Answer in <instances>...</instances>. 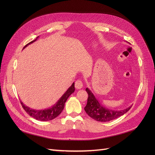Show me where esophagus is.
I'll return each mask as SVG.
<instances>
[{"instance_id":"obj_1","label":"esophagus","mask_w":155,"mask_h":155,"mask_svg":"<svg viewBox=\"0 0 155 155\" xmlns=\"http://www.w3.org/2000/svg\"><path fill=\"white\" fill-rule=\"evenodd\" d=\"M75 87H76L77 89H80L83 87V83L81 80H77L76 82H75Z\"/></svg>"}]
</instances>
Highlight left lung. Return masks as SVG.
Masks as SVG:
<instances>
[{
    "label": "left lung",
    "mask_w": 155,
    "mask_h": 155,
    "mask_svg": "<svg viewBox=\"0 0 155 155\" xmlns=\"http://www.w3.org/2000/svg\"><path fill=\"white\" fill-rule=\"evenodd\" d=\"M86 91L88 96L85 110L89 116L96 121L105 122L113 120L125 114L131 108V107H129L125 109L120 110L109 109L100 104L94 95L88 88H86Z\"/></svg>",
    "instance_id": "left-lung-1"
}]
</instances>
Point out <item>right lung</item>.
<instances>
[{"label": "right lung", "mask_w": 155, "mask_h": 155, "mask_svg": "<svg viewBox=\"0 0 155 155\" xmlns=\"http://www.w3.org/2000/svg\"><path fill=\"white\" fill-rule=\"evenodd\" d=\"M38 37H37L36 39L32 41L28 44H27L23 49L25 48L28 45H29L31 43L35 42ZM75 91V87H74V83H72V85L70 86L68 90L64 93V94L60 97V99L57 101V103L48 109H34L30 108L29 107H27L21 101V104L23 107V109L25 110L28 114L30 116L33 117V118H35V120H40V121H50L55 118L56 117L58 116L61 112L63 111L65 102L67 101L68 97L72 94L73 92H74Z\"/></svg>", "instance_id": "obj_1"}]
</instances>
